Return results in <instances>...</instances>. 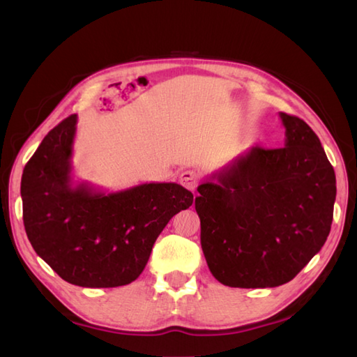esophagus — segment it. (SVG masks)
Returning <instances> with one entry per match:
<instances>
[{
  "label": "esophagus",
  "instance_id": "obj_1",
  "mask_svg": "<svg viewBox=\"0 0 357 357\" xmlns=\"http://www.w3.org/2000/svg\"><path fill=\"white\" fill-rule=\"evenodd\" d=\"M179 181L185 188H188V190L195 192L196 187H198V184H199V174L193 170H185L181 173Z\"/></svg>",
  "mask_w": 357,
  "mask_h": 357
}]
</instances>
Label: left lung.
Here are the masks:
<instances>
[{"label": "left lung", "mask_w": 357, "mask_h": 357, "mask_svg": "<svg viewBox=\"0 0 357 357\" xmlns=\"http://www.w3.org/2000/svg\"><path fill=\"white\" fill-rule=\"evenodd\" d=\"M279 116L284 147L248 149L198 187L202 252L224 285L290 282L328 238L335 170L305 121Z\"/></svg>", "instance_id": "8db88e82"}]
</instances>
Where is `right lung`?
I'll return each instance as SVG.
<instances>
[{"instance_id": "obj_1", "label": "right lung", "mask_w": 357, "mask_h": 357, "mask_svg": "<svg viewBox=\"0 0 357 357\" xmlns=\"http://www.w3.org/2000/svg\"><path fill=\"white\" fill-rule=\"evenodd\" d=\"M77 115L61 121L29 159L21 178L22 219L36 255L69 284L110 288L133 282L146 268L164 227L193 204L174 183L141 184L104 193L73 185Z\"/></svg>"}]
</instances>
